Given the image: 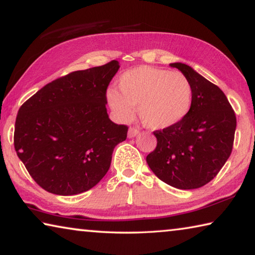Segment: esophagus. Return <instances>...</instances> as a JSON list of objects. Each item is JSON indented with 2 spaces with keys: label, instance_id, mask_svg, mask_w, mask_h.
Instances as JSON below:
<instances>
[{
  "label": "esophagus",
  "instance_id": "1",
  "mask_svg": "<svg viewBox=\"0 0 255 255\" xmlns=\"http://www.w3.org/2000/svg\"><path fill=\"white\" fill-rule=\"evenodd\" d=\"M138 133H139V130L136 128H129L128 129V138H133L136 137Z\"/></svg>",
  "mask_w": 255,
  "mask_h": 255
}]
</instances>
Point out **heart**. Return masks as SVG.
Instances as JSON below:
<instances>
[{"mask_svg": "<svg viewBox=\"0 0 255 255\" xmlns=\"http://www.w3.org/2000/svg\"><path fill=\"white\" fill-rule=\"evenodd\" d=\"M117 86L107 92V101L120 123L131 122L137 107L146 127L162 130L180 124L191 109L192 86L180 72L138 66L123 73Z\"/></svg>", "mask_w": 255, "mask_h": 255, "instance_id": "obj_1", "label": "heart"}]
</instances>
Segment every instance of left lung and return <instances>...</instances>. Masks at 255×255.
<instances>
[{"instance_id":"1","label":"left lung","mask_w":255,"mask_h":255,"mask_svg":"<svg viewBox=\"0 0 255 255\" xmlns=\"http://www.w3.org/2000/svg\"><path fill=\"white\" fill-rule=\"evenodd\" d=\"M170 66L178 68L191 83V109L180 124L154 131L157 146L146 162L163 182L192 190L210 182L230 157L236 117L217 85L183 63Z\"/></svg>"}]
</instances>
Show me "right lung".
Returning <instances> with one entry per match:
<instances>
[{"mask_svg":"<svg viewBox=\"0 0 255 255\" xmlns=\"http://www.w3.org/2000/svg\"><path fill=\"white\" fill-rule=\"evenodd\" d=\"M118 60L45 85L19 109L14 148L32 179L59 196L88 191L109 170L128 127L112 123L106 92Z\"/></svg>","mask_w":255,"mask_h":255,"instance_id":"right-lung-1","label":"right lung"}]
</instances>
